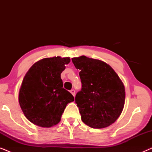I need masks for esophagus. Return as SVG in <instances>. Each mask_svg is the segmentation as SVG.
<instances>
[{
	"label": "esophagus",
	"mask_w": 152,
	"mask_h": 152,
	"mask_svg": "<svg viewBox=\"0 0 152 152\" xmlns=\"http://www.w3.org/2000/svg\"><path fill=\"white\" fill-rule=\"evenodd\" d=\"M70 93H71V94L75 97V91L74 89H72V90L70 91Z\"/></svg>",
	"instance_id": "34e87169"
}]
</instances>
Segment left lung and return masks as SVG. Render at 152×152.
Listing matches in <instances>:
<instances>
[{"label": "left lung", "instance_id": "obj_1", "mask_svg": "<svg viewBox=\"0 0 152 152\" xmlns=\"http://www.w3.org/2000/svg\"><path fill=\"white\" fill-rule=\"evenodd\" d=\"M80 70L82 90L75 102L82 120L90 127L103 129L114 123L121 115L125 88L119 76L104 61L86 56L72 58Z\"/></svg>", "mask_w": 152, "mask_h": 152}]
</instances>
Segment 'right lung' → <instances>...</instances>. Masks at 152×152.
Returning <instances> with one entry per match:
<instances>
[{"mask_svg": "<svg viewBox=\"0 0 152 152\" xmlns=\"http://www.w3.org/2000/svg\"><path fill=\"white\" fill-rule=\"evenodd\" d=\"M70 61V57H53L37 61L26 72L18 102L29 121L41 127L57 124L68 103L74 97L63 88L61 73Z\"/></svg>", "mask_w": 152, "mask_h": 152, "instance_id": "add662e5", "label": "right lung"}]
</instances>
